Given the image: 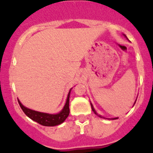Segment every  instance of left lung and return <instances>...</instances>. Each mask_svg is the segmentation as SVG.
I'll list each match as a JSON object with an SVG mask.
<instances>
[{"mask_svg":"<svg viewBox=\"0 0 153 153\" xmlns=\"http://www.w3.org/2000/svg\"><path fill=\"white\" fill-rule=\"evenodd\" d=\"M135 103H136V102H135ZM91 108H92V111H94V114H97V115H98V114H97V113H96L95 110L94 109V107H93V105H92V104H91ZM98 116H99V117H101V116H100V115H98ZM103 118H105V117H103ZM115 119H117V117L113 118V120H115ZM111 120H112V119H111Z\"/></svg>","mask_w":153,"mask_h":153,"instance_id":"1","label":"left lung"}]
</instances>
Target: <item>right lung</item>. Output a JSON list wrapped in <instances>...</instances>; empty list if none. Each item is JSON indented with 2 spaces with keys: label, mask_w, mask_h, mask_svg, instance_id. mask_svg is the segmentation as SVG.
Masks as SVG:
<instances>
[{
  "label": "right lung",
  "mask_w": 153,
  "mask_h": 153,
  "mask_svg": "<svg viewBox=\"0 0 153 153\" xmlns=\"http://www.w3.org/2000/svg\"><path fill=\"white\" fill-rule=\"evenodd\" d=\"M71 88L70 89L69 92H68V97H67L66 103L65 104L63 109L60 111L59 114H46V113H42L39 112V111H36L33 110L29 109L27 107H24L23 104H21L20 100H18V103L20 104L21 109L24 112V114L27 115L28 117L33 120L36 121L39 124L42 125V126H57V125L61 124L63 123L65 119L68 117L69 115V97H70V92H71Z\"/></svg>",
  "instance_id": "1"
}]
</instances>
